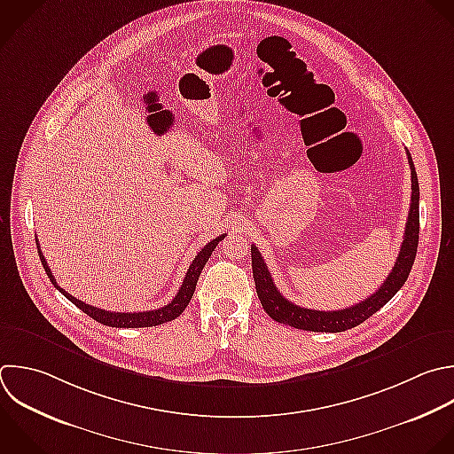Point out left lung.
I'll use <instances>...</instances> for the list:
<instances>
[{
    "mask_svg": "<svg viewBox=\"0 0 454 454\" xmlns=\"http://www.w3.org/2000/svg\"><path fill=\"white\" fill-rule=\"evenodd\" d=\"M406 156L411 170V202H410V211H408V220H406V229H404L399 255L395 259L392 271L383 280L380 289L369 298H365L364 301L340 310L325 312V310H314V309L294 305L293 301H289L280 294V291L273 284V278L268 271V266L261 252L257 250L255 245H252V271H254L257 296L262 303V309L268 312L271 319L300 330L344 332L364 323L367 317H371L403 287L413 266L417 243H419V181H417L415 167L408 151H406Z\"/></svg>",
    "mask_w": 454,
    "mask_h": 454,
    "instance_id": "obj_1",
    "label": "left lung"
}]
</instances>
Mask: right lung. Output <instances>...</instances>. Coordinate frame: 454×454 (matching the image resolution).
<instances>
[{
    "instance_id": "obj_1",
    "label": "right lung",
    "mask_w": 454,
    "mask_h": 454,
    "mask_svg": "<svg viewBox=\"0 0 454 454\" xmlns=\"http://www.w3.org/2000/svg\"><path fill=\"white\" fill-rule=\"evenodd\" d=\"M225 238V234L215 238L213 241H209L193 259V262L190 264L188 271H186V277L183 280V286L179 287L176 298L167 303L165 307L161 309H156V310H147V312H112V310H103V309H98V307H92L78 298H74L73 294H69L66 289H62L59 284H57V278L53 277L43 252H41V247H39V239L35 238V243H37V248H39V257H41V262L50 277V280L55 284V287L67 298L71 300L78 309H82L85 314H89L92 319L106 325V326H115V328H142V326H156V325H163L167 321H172L176 319L177 316L183 314V310L188 307L193 293H195V286H197V280L200 277V271L202 268L206 266L207 259L211 257L213 250L216 248V245Z\"/></svg>"
}]
</instances>
